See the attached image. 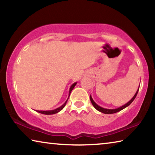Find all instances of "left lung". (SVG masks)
Segmentation results:
<instances>
[{
  "instance_id": "left-lung-1",
  "label": "left lung",
  "mask_w": 155,
  "mask_h": 155,
  "mask_svg": "<svg viewBox=\"0 0 155 155\" xmlns=\"http://www.w3.org/2000/svg\"><path fill=\"white\" fill-rule=\"evenodd\" d=\"M139 88H140V87H139ZM139 88L138 90H137V91H136L135 94L134 95V96L132 98H131L129 101L127 103H126L125 104H124V105H122V107H118V108H116V109H105V108H103V107H101V106H99L94 101V100L92 99V98H91V96L90 95V101L91 102V104H92V105L94 107V108H95L96 110H98V111L101 112V113H103V114H115V113H117L118 112L120 111H121V110L124 109V108H126V107H127L128 106H129L130 104L132 103V102L134 101L136 96H137V94L138 93V91H139Z\"/></svg>"
}]
</instances>
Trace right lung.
Here are the masks:
<instances>
[{"label": "right lung", "instance_id": "obj_1", "mask_svg": "<svg viewBox=\"0 0 155 155\" xmlns=\"http://www.w3.org/2000/svg\"><path fill=\"white\" fill-rule=\"evenodd\" d=\"M77 82L74 83H73L72 85H71V87H70V90H69V96H70V93H71V91H72L73 89H74V87H75V85H77ZM69 96H68V98H69ZM68 98L66 100V101L65 102L64 104H62V105H61V107H58V108H57V109H54V110H50V111H38V110H35V111H36L37 112H38V113H40V114H45V115H52V114H57V113L59 112L60 111H61V110H62L63 109H64V107H65V104H66V103H67V101H68Z\"/></svg>", "mask_w": 155, "mask_h": 155}]
</instances>
